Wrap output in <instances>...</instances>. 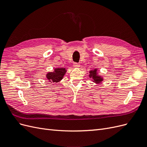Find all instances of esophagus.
<instances>
[{"label": "esophagus", "instance_id": "esophagus-1", "mask_svg": "<svg viewBox=\"0 0 147 147\" xmlns=\"http://www.w3.org/2000/svg\"><path fill=\"white\" fill-rule=\"evenodd\" d=\"M80 66V65L78 63H74V67L75 68H79Z\"/></svg>", "mask_w": 147, "mask_h": 147}]
</instances>
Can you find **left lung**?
<instances>
[{"instance_id": "left-lung-1", "label": "left lung", "mask_w": 147, "mask_h": 147, "mask_svg": "<svg viewBox=\"0 0 147 147\" xmlns=\"http://www.w3.org/2000/svg\"><path fill=\"white\" fill-rule=\"evenodd\" d=\"M99 69L97 68L92 69L89 71L88 77L91 79V81L96 84H99L104 81V78L99 74Z\"/></svg>"}]
</instances>
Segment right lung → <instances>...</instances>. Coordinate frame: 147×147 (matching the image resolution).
<instances>
[{
  "mask_svg": "<svg viewBox=\"0 0 147 147\" xmlns=\"http://www.w3.org/2000/svg\"><path fill=\"white\" fill-rule=\"evenodd\" d=\"M68 69L64 67H56L53 69L51 72H48L45 75L47 80L54 84L59 83L63 79Z\"/></svg>",
  "mask_w": 147,
  "mask_h": 147,
  "instance_id": "right-lung-1",
  "label": "right lung"
}]
</instances>
